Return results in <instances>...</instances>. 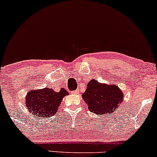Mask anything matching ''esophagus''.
<instances>
[{
    "instance_id": "esophagus-1",
    "label": "esophagus",
    "mask_w": 157,
    "mask_h": 157,
    "mask_svg": "<svg viewBox=\"0 0 157 157\" xmlns=\"http://www.w3.org/2000/svg\"><path fill=\"white\" fill-rule=\"evenodd\" d=\"M72 94H79V90L77 89V90H75V91H72Z\"/></svg>"
}]
</instances>
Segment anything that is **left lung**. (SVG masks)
I'll list each match as a JSON object with an SVG mask.
<instances>
[{
    "mask_svg": "<svg viewBox=\"0 0 157 157\" xmlns=\"http://www.w3.org/2000/svg\"><path fill=\"white\" fill-rule=\"evenodd\" d=\"M82 97L90 111L97 115L109 116L118 109L124 100L123 91L117 85L100 83L94 79L88 82Z\"/></svg>",
    "mask_w": 157,
    "mask_h": 157,
    "instance_id": "8db88e82",
    "label": "left lung"
}]
</instances>
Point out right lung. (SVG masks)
I'll return each instance as SVG.
<instances>
[{"label":"right lung","mask_w":157,"mask_h":157,"mask_svg":"<svg viewBox=\"0 0 157 157\" xmlns=\"http://www.w3.org/2000/svg\"><path fill=\"white\" fill-rule=\"evenodd\" d=\"M68 92L63 88L56 92L49 88L30 90L27 92L25 104L27 109L35 116L49 117L57 113L58 107Z\"/></svg>","instance_id":"right-lung-1"}]
</instances>
